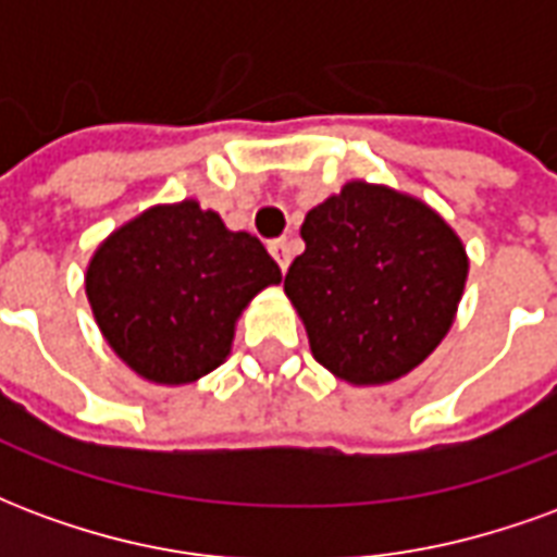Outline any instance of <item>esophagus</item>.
Returning a JSON list of instances; mask_svg holds the SVG:
<instances>
[{
	"label": "esophagus",
	"instance_id": "obj_1",
	"mask_svg": "<svg viewBox=\"0 0 557 557\" xmlns=\"http://www.w3.org/2000/svg\"><path fill=\"white\" fill-rule=\"evenodd\" d=\"M268 250H271V256L277 259V265L283 268V271L289 268L292 247H289V242H286V238H277V242H271V244H268Z\"/></svg>",
	"mask_w": 557,
	"mask_h": 557
}]
</instances>
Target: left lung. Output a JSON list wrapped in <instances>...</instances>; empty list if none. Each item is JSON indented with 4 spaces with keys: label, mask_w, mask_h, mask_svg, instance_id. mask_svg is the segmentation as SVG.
Segmentation results:
<instances>
[{
    "label": "left lung",
    "mask_w": 557,
    "mask_h": 557,
    "mask_svg": "<svg viewBox=\"0 0 557 557\" xmlns=\"http://www.w3.org/2000/svg\"><path fill=\"white\" fill-rule=\"evenodd\" d=\"M307 250L283 289L313 358L351 385L411 373L454 325L466 247L430 206L391 187L349 182L304 218Z\"/></svg>",
    "instance_id": "1"
}]
</instances>
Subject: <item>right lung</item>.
Masks as SVG:
<instances>
[{"label":"right lung","mask_w":557,"mask_h":557,"mask_svg":"<svg viewBox=\"0 0 557 557\" xmlns=\"http://www.w3.org/2000/svg\"><path fill=\"white\" fill-rule=\"evenodd\" d=\"M259 238L230 232L184 199L115 230L86 271L95 322L148 382L187 385L226 361L235 319L256 292L280 283Z\"/></svg>","instance_id":"1"}]
</instances>
